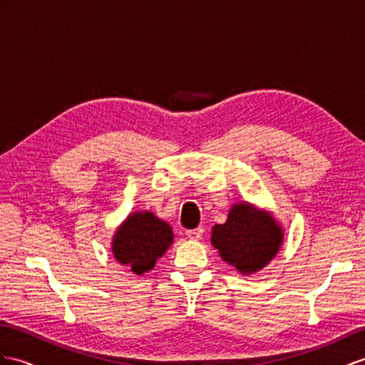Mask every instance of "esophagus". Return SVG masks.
<instances>
[{"instance_id":"esophagus-1","label":"esophagus","mask_w":365,"mask_h":365,"mask_svg":"<svg viewBox=\"0 0 365 365\" xmlns=\"http://www.w3.org/2000/svg\"><path fill=\"white\" fill-rule=\"evenodd\" d=\"M202 232H203V230H202V228L188 230V231H186V236H188V237H190V239H192V240H199V239L202 237Z\"/></svg>"}]
</instances>
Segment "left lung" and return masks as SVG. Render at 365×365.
Segmentation results:
<instances>
[{
    "instance_id": "obj_1",
    "label": "left lung",
    "mask_w": 365,
    "mask_h": 365,
    "mask_svg": "<svg viewBox=\"0 0 365 365\" xmlns=\"http://www.w3.org/2000/svg\"><path fill=\"white\" fill-rule=\"evenodd\" d=\"M282 244L284 230L273 212L250 202L232 203L227 222L217 223L211 231V245L222 260L244 276L265 268Z\"/></svg>"
}]
</instances>
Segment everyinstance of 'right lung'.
Segmentation results:
<instances>
[{"mask_svg": "<svg viewBox=\"0 0 365 365\" xmlns=\"http://www.w3.org/2000/svg\"><path fill=\"white\" fill-rule=\"evenodd\" d=\"M173 242L170 223L158 219L153 211H134L115 230L110 250L118 264L142 276L155 267Z\"/></svg>", "mask_w": 365, "mask_h": 365, "instance_id": "add662e5", "label": "right lung"}]
</instances>
